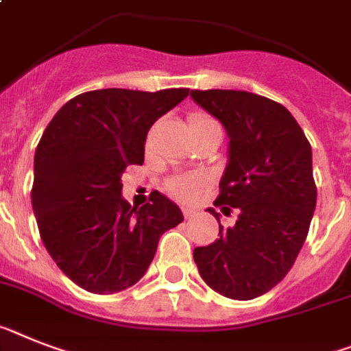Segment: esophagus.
<instances>
[{
    "label": "esophagus",
    "mask_w": 351,
    "mask_h": 351,
    "mask_svg": "<svg viewBox=\"0 0 351 351\" xmlns=\"http://www.w3.org/2000/svg\"><path fill=\"white\" fill-rule=\"evenodd\" d=\"M182 212H184L185 219H191V217L196 214V210H194V208H191V207H184V208H182Z\"/></svg>",
    "instance_id": "1"
}]
</instances>
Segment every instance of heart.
I'll use <instances>...</instances> for the list:
<instances>
[{"label":"heart","mask_w":351,"mask_h":351,"mask_svg":"<svg viewBox=\"0 0 351 351\" xmlns=\"http://www.w3.org/2000/svg\"><path fill=\"white\" fill-rule=\"evenodd\" d=\"M208 121H214L210 119L208 116H205V114H193V116L189 117V126L193 125H199V123H208ZM199 187V182L196 180V178H193V176H178V178H173V180L167 184V189H169V193L173 194V196H176V198H191L196 191H198Z\"/></svg>","instance_id":"b5f03b06"}]
</instances>
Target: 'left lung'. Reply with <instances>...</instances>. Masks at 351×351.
<instances>
[{
  "instance_id": "obj_1",
  "label": "left lung",
  "mask_w": 351,
  "mask_h": 351,
  "mask_svg": "<svg viewBox=\"0 0 351 351\" xmlns=\"http://www.w3.org/2000/svg\"><path fill=\"white\" fill-rule=\"evenodd\" d=\"M191 98L221 121L228 164L214 205L239 210L219 239L194 248L208 287L232 300L273 289L293 267L316 208L312 149L291 112L246 90H191ZM219 221V214L208 208Z\"/></svg>"
}]
</instances>
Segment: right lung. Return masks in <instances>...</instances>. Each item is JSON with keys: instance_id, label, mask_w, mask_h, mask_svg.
I'll return each instance as SVG.
<instances>
[{"instance_id": "1", "label": "right lung", "mask_w": 351, "mask_h": 351, "mask_svg": "<svg viewBox=\"0 0 351 351\" xmlns=\"http://www.w3.org/2000/svg\"><path fill=\"white\" fill-rule=\"evenodd\" d=\"M187 96L189 89L89 90L46 126L35 149L32 207L48 253L82 289L112 294L137 284L160 235L184 221L160 193L132 207L121 196V175L143 164L152 125Z\"/></svg>"}]
</instances>
